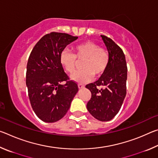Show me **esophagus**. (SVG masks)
Returning a JSON list of instances; mask_svg holds the SVG:
<instances>
[{"label":"esophagus","instance_id":"obj_1","mask_svg":"<svg viewBox=\"0 0 158 158\" xmlns=\"http://www.w3.org/2000/svg\"><path fill=\"white\" fill-rule=\"evenodd\" d=\"M78 87H79V89H83V88H84V84H78Z\"/></svg>","mask_w":158,"mask_h":158}]
</instances>
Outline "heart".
I'll list each match as a JSON object with an SVG mask.
<instances>
[{
	"mask_svg": "<svg viewBox=\"0 0 158 158\" xmlns=\"http://www.w3.org/2000/svg\"><path fill=\"white\" fill-rule=\"evenodd\" d=\"M74 54L63 50L60 55V63L65 70L73 74L79 62H81V70L71 76L74 81L85 83L93 76L100 77L105 73L110 63V54L107 50L95 42L85 41L73 47Z\"/></svg>",
	"mask_w": 158,
	"mask_h": 158,
	"instance_id": "b5f03b06",
	"label": "heart"
}]
</instances>
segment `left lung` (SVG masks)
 Instances as JSON below:
<instances>
[{
	"label": "left lung",
	"mask_w": 158,
	"mask_h": 158,
	"mask_svg": "<svg viewBox=\"0 0 158 158\" xmlns=\"http://www.w3.org/2000/svg\"><path fill=\"white\" fill-rule=\"evenodd\" d=\"M110 54V63L98 81L85 87L91 92L87 109L96 119L109 121L118 113L126 95L127 63L121 48L111 38L101 35ZM99 86L101 89H98Z\"/></svg>",
	"instance_id": "obj_1"
}]
</instances>
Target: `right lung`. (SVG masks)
Returning <instances> with one entry per match:
<instances>
[{
  "instance_id": "obj_1",
  "label": "right lung",
  "mask_w": 158,
  "mask_h": 158,
  "mask_svg": "<svg viewBox=\"0 0 158 158\" xmlns=\"http://www.w3.org/2000/svg\"><path fill=\"white\" fill-rule=\"evenodd\" d=\"M77 38L52 32L37 42L29 56L26 77L29 100L37 116L44 122L62 118L78 92L77 83L69 80L60 63L61 52ZM62 81L66 84L60 85Z\"/></svg>"
}]
</instances>
